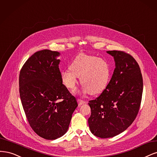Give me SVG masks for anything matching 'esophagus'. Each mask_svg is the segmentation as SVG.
Masks as SVG:
<instances>
[{
  "mask_svg": "<svg viewBox=\"0 0 157 157\" xmlns=\"http://www.w3.org/2000/svg\"><path fill=\"white\" fill-rule=\"evenodd\" d=\"M78 103L79 105H82L84 104H85V101L83 100H81V99H78Z\"/></svg>",
  "mask_w": 157,
  "mask_h": 157,
  "instance_id": "esophagus-1",
  "label": "esophagus"
}]
</instances>
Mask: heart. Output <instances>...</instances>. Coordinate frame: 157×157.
<instances>
[{"instance_id": "heart-1", "label": "heart", "mask_w": 157, "mask_h": 157, "mask_svg": "<svg viewBox=\"0 0 157 157\" xmlns=\"http://www.w3.org/2000/svg\"><path fill=\"white\" fill-rule=\"evenodd\" d=\"M111 76V67L108 60L86 54H79L70 64V68L60 72V78L66 87L74 90L78 78L83 83L82 94H94L103 92L107 87Z\"/></svg>"}]
</instances>
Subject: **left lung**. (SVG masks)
<instances>
[{
  "mask_svg": "<svg viewBox=\"0 0 157 157\" xmlns=\"http://www.w3.org/2000/svg\"><path fill=\"white\" fill-rule=\"evenodd\" d=\"M115 68L107 87L90 100V132L101 138H112L127 128L138 113L143 93V79L138 63L123 52L108 51Z\"/></svg>",
  "mask_w": 157,
  "mask_h": 157,
  "instance_id": "left-lung-1",
  "label": "left lung"
}]
</instances>
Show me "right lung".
I'll list each match as a JSON object with an SVG mask.
<instances>
[{
	"instance_id": "obj_1",
	"label": "right lung",
	"mask_w": 157,
	"mask_h": 157,
	"mask_svg": "<svg viewBox=\"0 0 157 157\" xmlns=\"http://www.w3.org/2000/svg\"><path fill=\"white\" fill-rule=\"evenodd\" d=\"M60 55L49 49L37 52L19 74V94L25 115L34 132L46 140L66 134L78 107L76 99L60 78Z\"/></svg>"
}]
</instances>
